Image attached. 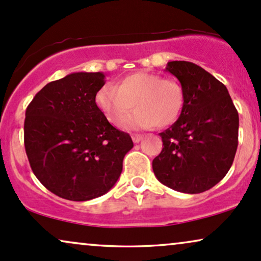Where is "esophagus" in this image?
Returning <instances> with one entry per match:
<instances>
[{"mask_svg":"<svg viewBox=\"0 0 261 261\" xmlns=\"http://www.w3.org/2000/svg\"><path fill=\"white\" fill-rule=\"evenodd\" d=\"M132 139H133L134 143H139V141L143 139V136H141V134H133V136H132Z\"/></svg>","mask_w":261,"mask_h":261,"instance_id":"obj_1","label":"esophagus"}]
</instances>
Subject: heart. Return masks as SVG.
Instances as JSON below:
<instances>
[{"instance_id":"heart-1","label":"heart","mask_w":261,"mask_h":261,"mask_svg":"<svg viewBox=\"0 0 261 261\" xmlns=\"http://www.w3.org/2000/svg\"><path fill=\"white\" fill-rule=\"evenodd\" d=\"M184 89L178 81L159 73L139 71L124 77L117 87H102L95 96L98 108L114 125L145 129L153 125L167 127L178 120L184 106Z\"/></svg>"}]
</instances>
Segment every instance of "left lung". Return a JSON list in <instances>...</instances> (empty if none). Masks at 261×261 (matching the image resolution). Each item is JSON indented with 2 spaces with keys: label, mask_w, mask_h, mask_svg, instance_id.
I'll use <instances>...</instances> for the list:
<instances>
[{
  "label": "left lung",
  "mask_w": 261,
  "mask_h": 261,
  "mask_svg": "<svg viewBox=\"0 0 261 261\" xmlns=\"http://www.w3.org/2000/svg\"><path fill=\"white\" fill-rule=\"evenodd\" d=\"M167 71L184 89L179 118L160 133L163 149L152 161L156 178L185 194L217 185L232 166L239 145V112L229 91L213 75L190 62H169Z\"/></svg>",
  "instance_id": "8db88e82"
}]
</instances>
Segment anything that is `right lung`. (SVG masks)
I'll return each instance as SVG.
<instances>
[{
    "label": "right lung",
    "mask_w": 261,
    "mask_h": 261,
    "mask_svg": "<svg viewBox=\"0 0 261 261\" xmlns=\"http://www.w3.org/2000/svg\"><path fill=\"white\" fill-rule=\"evenodd\" d=\"M102 72H75L46 85L25 112L29 163L44 188L69 201L102 196L116 184L129 134L116 129L96 106Z\"/></svg>",
    "instance_id": "1"
}]
</instances>
